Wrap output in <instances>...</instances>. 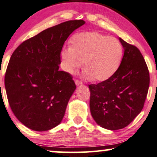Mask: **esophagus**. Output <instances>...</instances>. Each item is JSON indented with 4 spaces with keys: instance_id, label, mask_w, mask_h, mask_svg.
Wrapping results in <instances>:
<instances>
[{
    "instance_id": "obj_1",
    "label": "esophagus",
    "mask_w": 157,
    "mask_h": 157,
    "mask_svg": "<svg viewBox=\"0 0 157 157\" xmlns=\"http://www.w3.org/2000/svg\"><path fill=\"white\" fill-rule=\"evenodd\" d=\"M75 84H76L77 86H78V85H80L82 84V82H81V81L78 80H75Z\"/></svg>"
}]
</instances>
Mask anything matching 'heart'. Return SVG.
I'll return each mask as SVG.
<instances>
[{
	"label": "heart",
	"instance_id": "b5f03b06",
	"mask_svg": "<svg viewBox=\"0 0 157 157\" xmlns=\"http://www.w3.org/2000/svg\"><path fill=\"white\" fill-rule=\"evenodd\" d=\"M123 48L117 39L98 32H83L74 35L71 47L62 49V69L72 74L82 65L83 76L88 80L104 82L120 67Z\"/></svg>",
	"mask_w": 157,
	"mask_h": 157
}]
</instances>
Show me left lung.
Here are the masks:
<instances>
[{"label":"left lung","mask_w":157,"mask_h":157,"mask_svg":"<svg viewBox=\"0 0 157 157\" xmlns=\"http://www.w3.org/2000/svg\"><path fill=\"white\" fill-rule=\"evenodd\" d=\"M124 48L122 61L109 79L89 85L93 120L107 130L128 126L140 114L149 87V72L138 48L119 38Z\"/></svg>","instance_id":"1"}]
</instances>
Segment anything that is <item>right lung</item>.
Wrapping results in <instances>:
<instances>
[{"label":"right lung","mask_w":157,"mask_h":157,"mask_svg":"<svg viewBox=\"0 0 157 157\" xmlns=\"http://www.w3.org/2000/svg\"><path fill=\"white\" fill-rule=\"evenodd\" d=\"M85 24L70 20L48 28L13 51L5 75L10 107L18 120L35 131L59 124L76 89L72 75L59 71L61 52L69 35Z\"/></svg>","instance_id":"right-lung-1"}]
</instances>
